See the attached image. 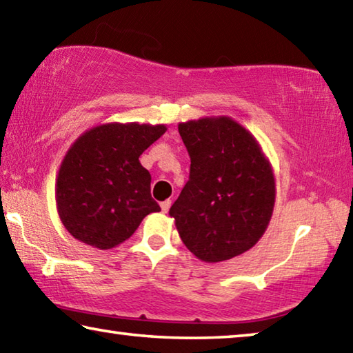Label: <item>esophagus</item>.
I'll list each match as a JSON object with an SVG mask.
<instances>
[{"instance_id":"obj_1","label":"esophagus","mask_w":353,"mask_h":353,"mask_svg":"<svg viewBox=\"0 0 353 353\" xmlns=\"http://www.w3.org/2000/svg\"><path fill=\"white\" fill-rule=\"evenodd\" d=\"M160 207H162V212L163 213H168V210H170V207H171V201L170 199H166V201H163L162 204H160Z\"/></svg>"}]
</instances>
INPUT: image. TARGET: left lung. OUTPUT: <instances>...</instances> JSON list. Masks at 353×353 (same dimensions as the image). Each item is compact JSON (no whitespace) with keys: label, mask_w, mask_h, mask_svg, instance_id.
Masks as SVG:
<instances>
[{"label":"left lung","mask_w":353,"mask_h":353,"mask_svg":"<svg viewBox=\"0 0 353 353\" xmlns=\"http://www.w3.org/2000/svg\"><path fill=\"white\" fill-rule=\"evenodd\" d=\"M190 177L170 208L181 240L207 263L241 255L270 224L276 181L252 134L229 117L179 124Z\"/></svg>","instance_id":"1"}]
</instances>
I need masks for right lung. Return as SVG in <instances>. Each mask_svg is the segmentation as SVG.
I'll return each mask as SVG.
<instances>
[{"label": "right lung", "mask_w": 353, "mask_h": 353, "mask_svg": "<svg viewBox=\"0 0 353 353\" xmlns=\"http://www.w3.org/2000/svg\"><path fill=\"white\" fill-rule=\"evenodd\" d=\"M166 132L165 124L109 123L77 139L56 181L57 212L76 240L101 250L126 241L149 213L151 174L139 157Z\"/></svg>", "instance_id": "right-lung-1"}]
</instances>
